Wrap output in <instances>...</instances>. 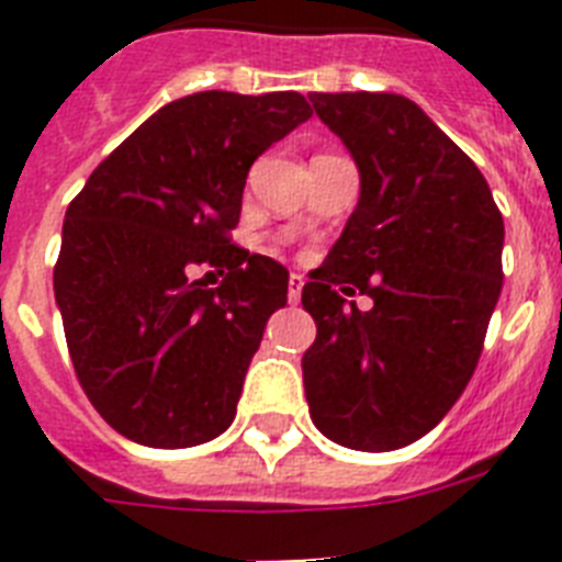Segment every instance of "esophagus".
Listing matches in <instances>:
<instances>
[{"mask_svg":"<svg viewBox=\"0 0 562 562\" xmlns=\"http://www.w3.org/2000/svg\"><path fill=\"white\" fill-rule=\"evenodd\" d=\"M300 294H303V277H300V273H291L289 277V303H297Z\"/></svg>","mask_w":562,"mask_h":562,"instance_id":"obj_1","label":"esophagus"}]
</instances>
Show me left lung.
Here are the masks:
<instances>
[{"label": "left lung", "instance_id": "obj_1", "mask_svg": "<svg viewBox=\"0 0 562 562\" xmlns=\"http://www.w3.org/2000/svg\"><path fill=\"white\" fill-rule=\"evenodd\" d=\"M359 166L361 194L303 285L317 338L308 414L329 440L391 452L431 431L475 373L502 294L505 221L479 166L405 95H308ZM359 288L370 313L337 289Z\"/></svg>", "mask_w": 562, "mask_h": 562}]
</instances>
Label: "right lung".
Masks as SVG:
<instances>
[{
    "label": "right lung",
    "instance_id": "add662e5",
    "mask_svg": "<svg viewBox=\"0 0 562 562\" xmlns=\"http://www.w3.org/2000/svg\"><path fill=\"white\" fill-rule=\"evenodd\" d=\"M312 116L300 92H194L136 127L75 194L55 300L83 393L119 435L206 443L236 417L289 271L229 241L247 171ZM225 280L206 290L198 267Z\"/></svg>",
    "mask_w": 562,
    "mask_h": 562
}]
</instances>
